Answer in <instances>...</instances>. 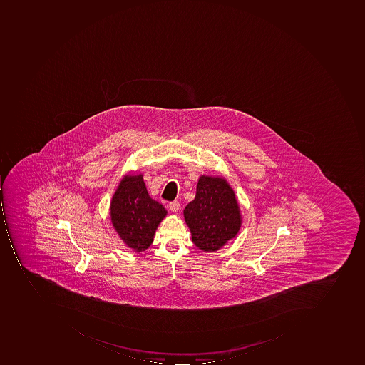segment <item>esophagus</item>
Listing matches in <instances>:
<instances>
[{"label":"esophagus","instance_id":"esophagus-1","mask_svg":"<svg viewBox=\"0 0 365 365\" xmlns=\"http://www.w3.org/2000/svg\"><path fill=\"white\" fill-rule=\"evenodd\" d=\"M170 210L172 212H178L180 210V202L178 200H174V202H170L169 204Z\"/></svg>","mask_w":365,"mask_h":365}]
</instances>
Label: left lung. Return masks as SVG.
I'll use <instances>...</instances> for the list:
<instances>
[{"mask_svg":"<svg viewBox=\"0 0 365 365\" xmlns=\"http://www.w3.org/2000/svg\"><path fill=\"white\" fill-rule=\"evenodd\" d=\"M194 245L205 252L220 250L240 230L236 194L224 177L200 175L196 195L183 210Z\"/></svg>","mask_w":365,"mask_h":365,"instance_id":"8db88e82","label":"left lung"}]
</instances>
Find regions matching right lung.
<instances>
[{
	"label": "right lung",
	"instance_id": "1",
	"mask_svg": "<svg viewBox=\"0 0 365 365\" xmlns=\"http://www.w3.org/2000/svg\"><path fill=\"white\" fill-rule=\"evenodd\" d=\"M168 212L149 196L143 173H127L113 194L110 222L123 242L135 252L147 250Z\"/></svg>",
	"mask_w": 365,
	"mask_h": 365
}]
</instances>
